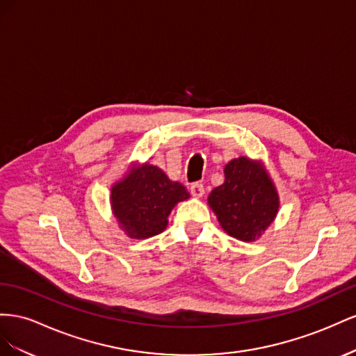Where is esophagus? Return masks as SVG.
Listing matches in <instances>:
<instances>
[{
  "label": "esophagus",
  "instance_id": "obj_1",
  "mask_svg": "<svg viewBox=\"0 0 356 356\" xmlns=\"http://www.w3.org/2000/svg\"><path fill=\"white\" fill-rule=\"evenodd\" d=\"M189 191H191L192 197L200 198V197L204 195V185L200 184V181H195V184H192V185H191Z\"/></svg>",
  "mask_w": 356,
  "mask_h": 356
}]
</instances>
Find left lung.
Instances as JSON below:
<instances>
[{"label":"left lung","instance_id":"left-lung-1","mask_svg":"<svg viewBox=\"0 0 356 356\" xmlns=\"http://www.w3.org/2000/svg\"><path fill=\"white\" fill-rule=\"evenodd\" d=\"M225 181L211 191L209 204L231 237L252 241L273 222L279 197L258 162L241 156L225 165Z\"/></svg>","mask_w":356,"mask_h":356}]
</instances>
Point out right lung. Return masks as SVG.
I'll return each instance as SVG.
<instances>
[{
  "instance_id": "1",
  "label": "right lung",
  "mask_w": 356,
  "mask_h": 356,
  "mask_svg": "<svg viewBox=\"0 0 356 356\" xmlns=\"http://www.w3.org/2000/svg\"><path fill=\"white\" fill-rule=\"evenodd\" d=\"M189 192L171 181L158 167L145 164L111 188V207L120 227L131 238H147L162 232L167 218Z\"/></svg>"
}]
</instances>
